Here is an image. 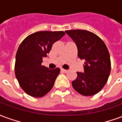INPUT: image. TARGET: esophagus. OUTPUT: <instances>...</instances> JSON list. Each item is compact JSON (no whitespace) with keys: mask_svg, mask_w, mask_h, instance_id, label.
Masks as SVG:
<instances>
[{"mask_svg":"<svg viewBox=\"0 0 122 122\" xmlns=\"http://www.w3.org/2000/svg\"><path fill=\"white\" fill-rule=\"evenodd\" d=\"M61 71H62L63 73H67V70H64V69H61Z\"/></svg>","mask_w":122,"mask_h":122,"instance_id":"34e87169","label":"esophagus"}]
</instances>
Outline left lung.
<instances>
[{
    "instance_id": "8db88e82",
    "label": "left lung",
    "mask_w": 122,
    "mask_h": 122,
    "mask_svg": "<svg viewBox=\"0 0 122 122\" xmlns=\"http://www.w3.org/2000/svg\"><path fill=\"white\" fill-rule=\"evenodd\" d=\"M66 33L77 45L78 57L84 60V73L77 72V79L72 81V86L82 96L97 94L105 85L111 73V58L106 45L88 30H71Z\"/></svg>"
}]
</instances>
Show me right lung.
<instances>
[{
    "mask_svg": "<svg viewBox=\"0 0 122 122\" xmlns=\"http://www.w3.org/2000/svg\"><path fill=\"white\" fill-rule=\"evenodd\" d=\"M64 35L63 31H40L21 42L16 53L15 74L26 94L41 97L52 89L60 70H49L42 66L43 58L50 52L53 43Z\"/></svg>",
    "mask_w": 122,
    "mask_h": 122,
    "instance_id": "obj_1",
    "label": "right lung"
}]
</instances>
